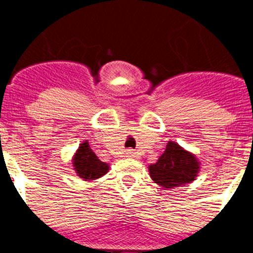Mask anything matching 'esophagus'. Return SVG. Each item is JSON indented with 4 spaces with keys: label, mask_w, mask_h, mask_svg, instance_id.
Returning a JSON list of instances; mask_svg holds the SVG:
<instances>
[{
    "label": "esophagus",
    "mask_w": 253,
    "mask_h": 253,
    "mask_svg": "<svg viewBox=\"0 0 253 253\" xmlns=\"http://www.w3.org/2000/svg\"><path fill=\"white\" fill-rule=\"evenodd\" d=\"M126 156H128V157H135V153H134L133 151H131V149H129V151H126Z\"/></svg>",
    "instance_id": "1"
}]
</instances>
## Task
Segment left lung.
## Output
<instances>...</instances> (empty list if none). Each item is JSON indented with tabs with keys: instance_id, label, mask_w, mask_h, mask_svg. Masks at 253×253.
<instances>
[{
	"instance_id": "left-lung-1",
	"label": "left lung",
	"mask_w": 253,
	"mask_h": 253,
	"mask_svg": "<svg viewBox=\"0 0 253 253\" xmlns=\"http://www.w3.org/2000/svg\"><path fill=\"white\" fill-rule=\"evenodd\" d=\"M148 171L156 184L169 190L193 182L200 171V162L195 154L171 140L157 162L149 165Z\"/></svg>"
}]
</instances>
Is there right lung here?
<instances>
[{"mask_svg":"<svg viewBox=\"0 0 253 253\" xmlns=\"http://www.w3.org/2000/svg\"><path fill=\"white\" fill-rule=\"evenodd\" d=\"M72 165L77 176L84 178V181L97 180L106 175L110 169L107 163L99 160L87 140H84L73 154Z\"/></svg>","mask_w":253,"mask_h":253,"instance_id":"right-lung-1","label":"right lung"}]
</instances>
